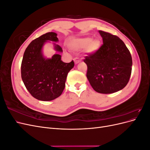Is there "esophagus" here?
Returning a JSON list of instances; mask_svg holds the SVG:
<instances>
[{
	"instance_id": "esophagus-1",
	"label": "esophagus",
	"mask_w": 150,
	"mask_h": 150,
	"mask_svg": "<svg viewBox=\"0 0 150 150\" xmlns=\"http://www.w3.org/2000/svg\"><path fill=\"white\" fill-rule=\"evenodd\" d=\"M74 63L76 64H78L79 62H81V60L79 59V58H78V57H76V58H74Z\"/></svg>"
}]
</instances>
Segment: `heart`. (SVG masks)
Masks as SVG:
<instances>
[{"instance_id":"1","label":"heart","mask_w":150,"mask_h":150,"mask_svg":"<svg viewBox=\"0 0 150 150\" xmlns=\"http://www.w3.org/2000/svg\"><path fill=\"white\" fill-rule=\"evenodd\" d=\"M69 46L72 49L74 50L86 49L87 52L94 53L100 47L101 41L98 38L92 39L91 38L87 37L72 40L70 42Z\"/></svg>"}]
</instances>
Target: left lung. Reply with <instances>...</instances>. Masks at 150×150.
<instances>
[{
	"mask_svg": "<svg viewBox=\"0 0 150 150\" xmlns=\"http://www.w3.org/2000/svg\"><path fill=\"white\" fill-rule=\"evenodd\" d=\"M103 44L95 52L86 56V76L94 91L111 94L128 84L132 69V57L125 44L117 36L102 30Z\"/></svg>",
	"mask_w": 150,
	"mask_h": 150,
	"instance_id": "left-lung-1",
	"label": "left lung"
}]
</instances>
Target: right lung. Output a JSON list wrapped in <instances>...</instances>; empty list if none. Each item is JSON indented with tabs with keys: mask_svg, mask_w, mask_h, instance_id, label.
<instances>
[{
	"mask_svg": "<svg viewBox=\"0 0 150 150\" xmlns=\"http://www.w3.org/2000/svg\"><path fill=\"white\" fill-rule=\"evenodd\" d=\"M47 40L57 42V34L47 33L33 40L26 48L21 64V77L26 89L34 98L44 101H52L61 96L68 72L74 66L73 61L62 62L59 54L45 58L42 49ZM54 48L62 52L57 44H54Z\"/></svg>",
	"mask_w": 150,
	"mask_h": 150,
	"instance_id": "obj_1",
	"label": "right lung"
}]
</instances>
